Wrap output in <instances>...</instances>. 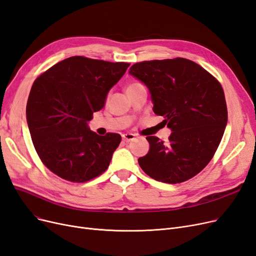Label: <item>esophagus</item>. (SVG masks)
<instances>
[{"instance_id": "34e87169", "label": "esophagus", "mask_w": 256, "mask_h": 256, "mask_svg": "<svg viewBox=\"0 0 256 256\" xmlns=\"http://www.w3.org/2000/svg\"><path fill=\"white\" fill-rule=\"evenodd\" d=\"M136 138L134 134H122V140H125V142H131V140H134Z\"/></svg>"}]
</instances>
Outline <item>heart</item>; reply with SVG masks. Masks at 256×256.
Segmentation results:
<instances>
[{"label":"heart","instance_id":"b5f03b06","mask_svg":"<svg viewBox=\"0 0 256 256\" xmlns=\"http://www.w3.org/2000/svg\"><path fill=\"white\" fill-rule=\"evenodd\" d=\"M140 86V84H138V82H131V84H127V86H126V92L129 91V90L134 89V88H136V86Z\"/></svg>","mask_w":256,"mask_h":256}]
</instances>
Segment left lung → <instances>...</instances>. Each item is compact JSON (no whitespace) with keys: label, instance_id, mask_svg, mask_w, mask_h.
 <instances>
[{"label":"left lung","instance_id":"left-lung-1","mask_svg":"<svg viewBox=\"0 0 256 256\" xmlns=\"http://www.w3.org/2000/svg\"><path fill=\"white\" fill-rule=\"evenodd\" d=\"M129 74L150 93L154 112L172 130L165 143L147 136L149 152L138 164L149 177L180 183L200 172L222 138L228 110L222 86L194 61L185 58L143 61Z\"/></svg>","mask_w":256,"mask_h":256}]
</instances>
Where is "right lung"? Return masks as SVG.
<instances>
[{"label":"right lung","mask_w":256,"mask_h":256,"mask_svg":"<svg viewBox=\"0 0 256 256\" xmlns=\"http://www.w3.org/2000/svg\"><path fill=\"white\" fill-rule=\"evenodd\" d=\"M129 66L74 56L34 82L26 106L30 134L43 164L60 178L86 182L108 168L122 136L96 134L88 122Z\"/></svg>","instance_id":"add662e5"}]
</instances>
